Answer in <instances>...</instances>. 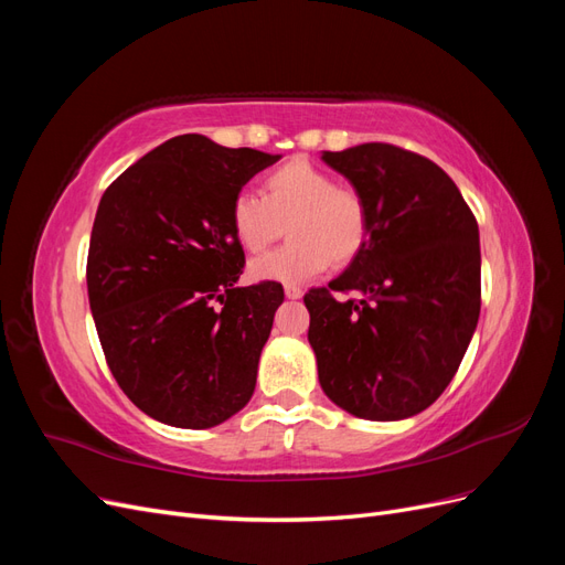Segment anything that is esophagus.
Masks as SVG:
<instances>
[{"mask_svg": "<svg viewBox=\"0 0 565 565\" xmlns=\"http://www.w3.org/2000/svg\"><path fill=\"white\" fill-rule=\"evenodd\" d=\"M301 287H297V285H285V297L287 299H301Z\"/></svg>", "mask_w": 565, "mask_h": 565, "instance_id": "1", "label": "esophagus"}]
</instances>
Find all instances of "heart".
Instances as JSON below:
<instances>
[{"mask_svg": "<svg viewBox=\"0 0 565 565\" xmlns=\"http://www.w3.org/2000/svg\"><path fill=\"white\" fill-rule=\"evenodd\" d=\"M231 231L237 245L259 254L289 231V245L249 264L254 280L306 282L332 262L358 259L370 237L365 198L309 160H289L262 181V198L237 193L231 202Z\"/></svg>", "mask_w": 565, "mask_h": 565, "instance_id": "obj_1", "label": "heart"}]
</instances>
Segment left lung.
Instances as JSON below:
<instances>
[{
  "label": "left lung",
  "instance_id": "left-lung-1",
  "mask_svg": "<svg viewBox=\"0 0 565 565\" xmlns=\"http://www.w3.org/2000/svg\"><path fill=\"white\" fill-rule=\"evenodd\" d=\"M322 160L365 198L370 237L337 280L303 297L320 386L361 419L413 417L455 377L481 313L476 216L413 150L363 143ZM334 291L362 299L339 302Z\"/></svg>",
  "mask_w": 565,
  "mask_h": 565
}]
</instances>
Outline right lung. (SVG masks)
Masks as SVG:
<instances>
[{"instance_id":"right-lung-1","label":"right lung","mask_w":565,"mask_h":565,"mask_svg":"<svg viewBox=\"0 0 565 565\" xmlns=\"http://www.w3.org/2000/svg\"><path fill=\"white\" fill-rule=\"evenodd\" d=\"M280 156L183 134L125 169L98 202L87 289L100 347L127 398L179 429L243 409L282 285L237 287L245 252L231 202Z\"/></svg>"}]
</instances>
